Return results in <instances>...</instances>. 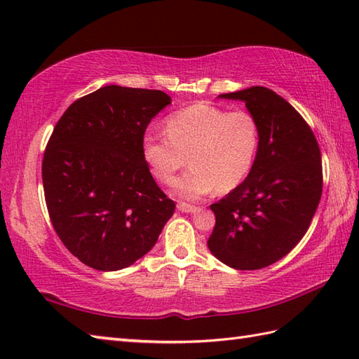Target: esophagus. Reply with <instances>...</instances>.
<instances>
[{"label":"esophagus","instance_id":"34e87169","mask_svg":"<svg viewBox=\"0 0 359 359\" xmlns=\"http://www.w3.org/2000/svg\"><path fill=\"white\" fill-rule=\"evenodd\" d=\"M177 210L182 211V212H196L199 208L193 207V205H188V203L180 202V203H177Z\"/></svg>","mask_w":359,"mask_h":359}]
</instances>
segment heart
Listing matches in <instances>:
<instances>
[{"mask_svg":"<svg viewBox=\"0 0 359 359\" xmlns=\"http://www.w3.org/2000/svg\"><path fill=\"white\" fill-rule=\"evenodd\" d=\"M166 134L144 133L143 157L160 182H170L188 162L189 170L171 184L175 196L196 201L217 188L228 193L248 177L261 143L256 118L247 111L226 112L196 103L166 118Z\"/></svg>","mask_w":359,"mask_h":359,"instance_id":"obj_1","label":"heart"}]
</instances>
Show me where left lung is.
I'll list each match as a JSON object with an SVG mask.
<instances>
[{"label": "left lung", "mask_w": 359, "mask_h": 359, "mask_svg": "<svg viewBox=\"0 0 359 359\" xmlns=\"http://www.w3.org/2000/svg\"><path fill=\"white\" fill-rule=\"evenodd\" d=\"M219 98L245 103L261 143L248 177L210 207L216 225L208 248L231 269L259 270L307 233L323 194L321 151L301 114L274 90L253 86Z\"/></svg>", "instance_id": "obj_1"}]
</instances>
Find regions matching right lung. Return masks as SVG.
I'll use <instances>...</instances> for the list:
<instances>
[{
  "instance_id": "add662e5",
  "label": "right lung",
  "mask_w": 359,
  "mask_h": 359,
  "mask_svg": "<svg viewBox=\"0 0 359 359\" xmlns=\"http://www.w3.org/2000/svg\"><path fill=\"white\" fill-rule=\"evenodd\" d=\"M171 103L162 90L103 86L74 102L43 157L46 205L58 238L100 271L133 265L156 245L175 203L152 179L142 140Z\"/></svg>"
}]
</instances>
